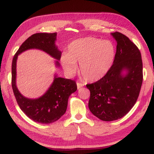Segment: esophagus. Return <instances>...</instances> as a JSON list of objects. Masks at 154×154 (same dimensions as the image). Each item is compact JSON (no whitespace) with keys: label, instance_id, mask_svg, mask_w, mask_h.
Wrapping results in <instances>:
<instances>
[{"label":"esophagus","instance_id":"obj_1","mask_svg":"<svg viewBox=\"0 0 154 154\" xmlns=\"http://www.w3.org/2000/svg\"><path fill=\"white\" fill-rule=\"evenodd\" d=\"M83 84H82V83H77V89L79 90V89H80L82 87H83Z\"/></svg>","mask_w":154,"mask_h":154}]
</instances>
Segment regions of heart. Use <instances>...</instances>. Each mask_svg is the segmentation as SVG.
Returning <instances> with one entry per match:
<instances>
[{
    "label": "heart",
    "instance_id": "1",
    "mask_svg": "<svg viewBox=\"0 0 154 154\" xmlns=\"http://www.w3.org/2000/svg\"><path fill=\"white\" fill-rule=\"evenodd\" d=\"M116 48L109 41L93 37L81 38L69 45L68 53L62 54L61 63L64 71L72 75L79 70L87 82H95L105 76L113 63Z\"/></svg>",
    "mask_w": 154,
    "mask_h": 154
}]
</instances>
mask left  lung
<instances>
[{"label":"left lung","instance_id":"8db88e82","mask_svg":"<svg viewBox=\"0 0 154 154\" xmlns=\"http://www.w3.org/2000/svg\"><path fill=\"white\" fill-rule=\"evenodd\" d=\"M111 35L117 42L113 64L105 77L87 84L90 91V111L101 120H117L128 113L139 97L143 82L139 49L126 36Z\"/></svg>","mask_w":154,"mask_h":154}]
</instances>
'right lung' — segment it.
<instances>
[{"mask_svg": "<svg viewBox=\"0 0 154 154\" xmlns=\"http://www.w3.org/2000/svg\"><path fill=\"white\" fill-rule=\"evenodd\" d=\"M57 33H36L28 37L20 47L13 58L12 88L18 105L30 119L40 124H51L59 119L66 111L68 100L77 90L75 81L59 77L56 74L53 83L43 96L28 98L23 96L16 85V64L18 56L28 49H36L55 58L56 67H60L61 51L56 45Z\"/></svg>", "mask_w": 154, "mask_h": 154, "instance_id": "right-lung-1", "label": "right lung"}]
</instances>
